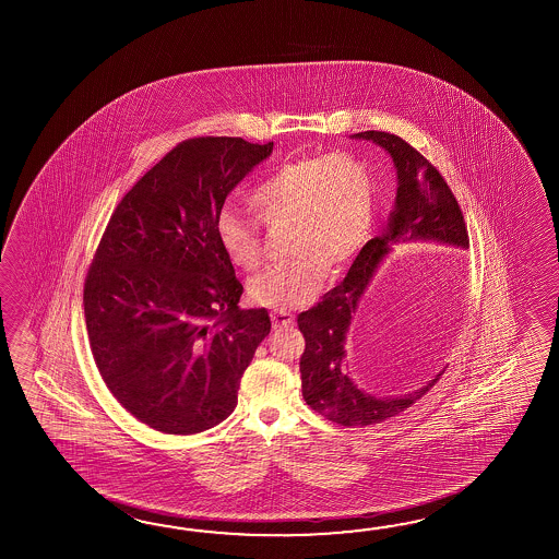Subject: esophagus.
I'll return each instance as SVG.
<instances>
[{"label":"esophagus","mask_w":559,"mask_h":559,"mask_svg":"<svg viewBox=\"0 0 559 559\" xmlns=\"http://www.w3.org/2000/svg\"><path fill=\"white\" fill-rule=\"evenodd\" d=\"M272 323H274V330L289 328V325H294V316L289 311H274L272 313Z\"/></svg>","instance_id":"1"}]
</instances>
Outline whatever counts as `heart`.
I'll use <instances>...</instances> for the list:
<instances>
[{
    "instance_id": "b5f03b06",
    "label": "heart",
    "mask_w": 559,
    "mask_h": 559,
    "mask_svg": "<svg viewBox=\"0 0 559 559\" xmlns=\"http://www.w3.org/2000/svg\"><path fill=\"white\" fill-rule=\"evenodd\" d=\"M250 205L265 226H292L287 251L294 258L263 270L250 284L258 306L284 311L308 304L325 274H340L366 246L376 179L356 155H301L274 167L251 190ZM215 236L241 270L251 272L262 262V229L234 207L219 210Z\"/></svg>"
}]
</instances>
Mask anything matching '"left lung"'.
<instances>
[{
	"mask_svg": "<svg viewBox=\"0 0 559 559\" xmlns=\"http://www.w3.org/2000/svg\"><path fill=\"white\" fill-rule=\"evenodd\" d=\"M352 138L371 140L392 155L397 169L395 212L381 236L369 239L357 253L344 282L330 289L320 304L297 316L299 332L306 337V349L299 359L301 392L306 404L318 414L344 428L373 426L400 416L416 404L431 385L429 381L417 392L402 397H373L357 390L345 371V335L378 263L392 251L393 243L440 241L467 248V226L462 207L450 186L431 166V162L388 131H361Z\"/></svg>",
	"mask_w": 559,
	"mask_h": 559,
	"instance_id": "1",
	"label": "left lung"
}]
</instances>
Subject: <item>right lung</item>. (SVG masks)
I'll return each instance as SVG.
<instances>
[{
    "instance_id": "obj_1",
    "label": "right lung",
    "mask_w": 559,
    "mask_h": 559,
    "mask_svg": "<svg viewBox=\"0 0 559 559\" xmlns=\"http://www.w3.org/2000/svg\"><path fill=\"white\" fill-rule=\"evenodd\" d=\"M272 150L214 135L178 143L121 198L85 275L99 376L162 433L191 436L229 417L272 330L267 309H239L243 285L215 236L227 193Z\"/></svg>"
}]
</instances>
